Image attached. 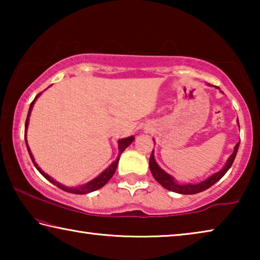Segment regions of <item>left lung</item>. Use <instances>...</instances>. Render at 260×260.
Listing matches in <instances>:
<instances>
[{
    "mask_svg": "<svg viewBox=\"0 0 260 260\" xmlns=\"http://www.w3.org/2000/svg\"><path fill=\"white\" fill-rule=\"evenodd\" d=\"M209 86H210V83H209ZM237 122H239V120H237ZM239 146H240V142L235 146L234 152H233L231 157L228 158V160L226 162V165L223 166V169L220 170L219 172L212 174L211 177L204 180V181L196 183V184H193V183L179 184L177 181H175V179L172 177V175L166 173L165 171L161 170L159 165L157 164L155 160V156H153V150H152V153L150 156V159H149V167H150L151 174L153 175V178L156 179V181L159 182L162 187L167 189V190L174 191L178 193H182V195H192V193H197V192L206 190V189L210 188L211 186H213L215 182H218L219 180L227 173V171L231 169L233 161H234V159H235L237 150H239Z\"/></svg>",
    "mask_w": 260,
    "mask_h": 260,
    "instance_id": "8db88e82",
    "label": "left lung"
}]
</instances>
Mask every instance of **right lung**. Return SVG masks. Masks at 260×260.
Wrapping results in <instances>:
<instances>
[{
	"mask_svg": "<svg viewBox=\"0 0 260 260\" xmlns=\"http://www.w3.org/2000/svg\"><path fill=\"white\" fill-rule=\"evenodd\" d=\"M40 95H41V93L35 96V99L33 100V102L30 103L28 113H27V118H26V122H25V142H26V147H27L29 157H30V159H32L34 166L37 167V170H38L39 172H40L47 180H49V181H50L51 183H54L55 186L60 188L61 190H64V191H68V192H71V193H78V195H85V193L95 191V190H98V189L102 188V187L104 186V184L107 183V182L109 181V180L112 178V175L114 174V172H116L117 166H118V161H119V157H120V155H121V152L124 151L125 149H126L127 147H128L132 142H133V141H134V136H129V138H125V139H121V140L118 141V149H119V155H118L117 159L114 160V161L112 162V164L108 167L107 170L103 171V172L101 173L98 178H95L94 180H91V181L87 182V183H85V184H82V186H80V187H67V186H64V184H61V183H59V182L55 181L54 179H52L51 177H49V175H48L47 173L43 172V171L40 169V167L38 166L37 162H35V159H34V157H33V155H32V152H30V150H29V147H28V144H27V139H26V131H27V126H28V121H29L30 111H32L35 101H37V99H38Z\"/></svg>",
	"mask_w": 260,
	"mask_h": 260,
	"instance_id": "1",
	"label": "right lung"
}]
</instances>
